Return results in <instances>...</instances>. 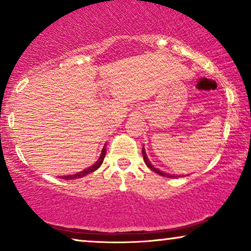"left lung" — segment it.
Returning <instances> with one entry per match:
<instances>
[{
	"label": "left lung",
	"mask_w": 251,
	"mask_h": 251,
	"mask_svg": "<svg viewBox=\"0 0 251 251\" xmlns=\"http://www.w3.org/2000/svg\"><path fill=\"white\" fill-rule=\"evenodd\" d=\"M143 156H144V161H145L146 166L149 167L151 170H153L154 173L159 174V175H161V176H163V177H168V178H175V177H178V176H175V175H170V174L164 173V171H161V170L157 169V168L154 167L153 164L151 163V161L149 160V157H147V154H146V152H145V149H144V147H143Z\"/></svg>",
	"instance_id": "1"
}]
</instances>
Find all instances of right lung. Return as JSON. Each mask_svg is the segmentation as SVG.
<instances>
[{
    "label": "right lung",
    "mask_w": 251,
    "mask_h": 251,
    "mask_svg": "<svg viewBox=\"0 0 251 251\" xmlns=\"http://www.w3.org/2000/svg\"><path fill=\"white\" fill-rule=\"evenodd\" d=\"M105 155H106V147L104 146V147H102V151H101V153H100V156H99V159H98L97 161H96V162H95L94 164H92L91 167H89V168H87V169L82 170V171H80V173H77V174H74V175H68V176H64V177H63V179H66V180H70V179H76V178L84 177V176H87L88 174L94 173V171L97 170L98 168L101 166L102 161H104V159H105Z\"/></svg>",
    "instance_id": "1"
}]
</instances>
